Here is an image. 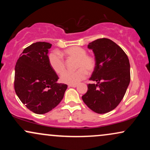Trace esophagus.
Masks as SVG:
<instances>
[{"label":"esophagus","instance_id":"obj_1","mask_svg":"<svg viewBox=\"0 0 150 150\" xmlns=\"http://www.w3.org/2000/svg\"><path fill=\"white\" fill-rule=\"evenodd\" d=\"M77 85H68V87H77Z\"/></svg>","mask_w":150,"mask_h":150}]
</instances>
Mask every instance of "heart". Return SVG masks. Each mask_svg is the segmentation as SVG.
<instances>
[{"label":"heart","mask_w":150,"mask_h":150,"mask_svg":"<svg viewBox=\"0 0 150 150\" xmlns=\"http://www.w3.org/2000/svg\"><path fill=\"white\" fill-rule=\"evenodd\" d=\"M62 56L67 59H75V67L78 69L75 72H66L61 77L62 82L68 85H76L87 77V72L90 73L94 71L96 61L92 56L87 55V51L79 46H71L63 50ZM49 63L53 71L61 75L65 71V63L62 56L58 53L53 52L49 55Z\"/></svg>","instance_id":"obj_1"}]
</instances>
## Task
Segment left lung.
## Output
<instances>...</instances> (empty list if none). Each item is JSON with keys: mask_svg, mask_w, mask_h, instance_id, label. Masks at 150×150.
Instances as JSON below:
<instances>
[{"mask_svg": "<svg viewBox=\"0 0 150 150\" xmlns=\"http://www.w3.org/2000/svg\"><path fill=\"white\" fill-rule=\"evenodd\" d=\"M94 53L96 66L89 80L97 84L87 85L82 97L94 112L112 111L123 99L130 81L129 59L123 50L111 39L102 38L88 44Z\"/></svg>", "mask_w": 150, "mask_h": 150, "instance_id": "obj_1", "label": "left lung"}]
</instances>
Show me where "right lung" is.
<instances>
[{
    "label": "right lung",
    "mask_w": 150,
    "mask_h": 150,
    "mask_svg": "<svg viewBox=\"0 0 150 150\" xmlns=\"http://www.w3.org/2000/svg\"><path fill=\"white\" fill-rule=\"evenodd\" d=\"M52 44L36 42L25 48L15 68V90L28 109L37 114L51 111L61 102L68 85L57 83V74L49 63Z\"/></svg>",
    "instance_id": "obj_1"
}]
</instances>
